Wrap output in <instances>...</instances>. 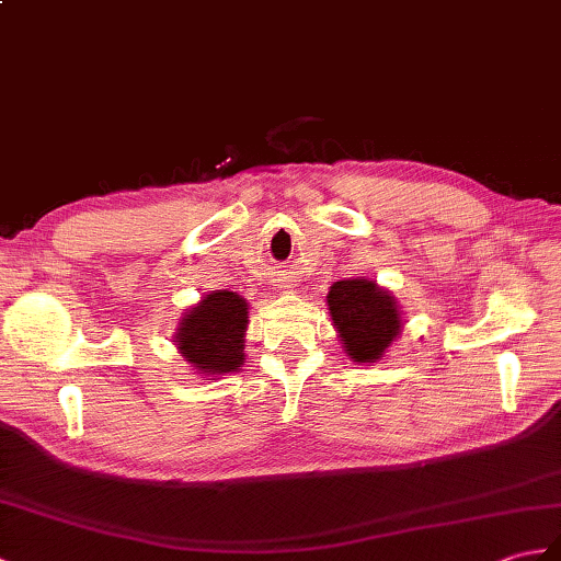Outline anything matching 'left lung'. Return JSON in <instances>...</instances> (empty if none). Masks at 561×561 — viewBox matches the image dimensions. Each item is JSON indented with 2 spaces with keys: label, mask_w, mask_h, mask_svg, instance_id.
I'll list each match as a JSON object with an SVG mask.
<instances>
[{
  "label": "left lung",
  "mask_w": 561,
  "mask_h": 561,
  "mask_svg": "<svg viewBox=\"0 0 561 561\" xmlns=\"http://www.w3.org/2000/svg\"><path fill=\"white\" fill-rule=\"evenodd\" d=\"M330 316L346 354L375 363L401 332L397 298L370 279H342L330 286Z\"/></svg>",
  "instance_id": "left-lung-1"
}]
</instances>
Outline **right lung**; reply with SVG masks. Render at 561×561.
I'll use <instances>...</instances> for the list:
<instances>
[{"mask_svg":"<svg viewBox=\"0 0 561 561\" xmlns=\"http://www.w3.org/2000/svg\"><path fill=\"white\" fill-rule=\"evenodd\" d=\"M249 328V304L237 291L205 294L201 304L188 308L176 330V348L191 366L217 377L237 373L243 363V336Z\"/></svg>","mask_w":561,"mask_h":561,"instance_id":"obj_1","label":"right lung"}]
</instances>
